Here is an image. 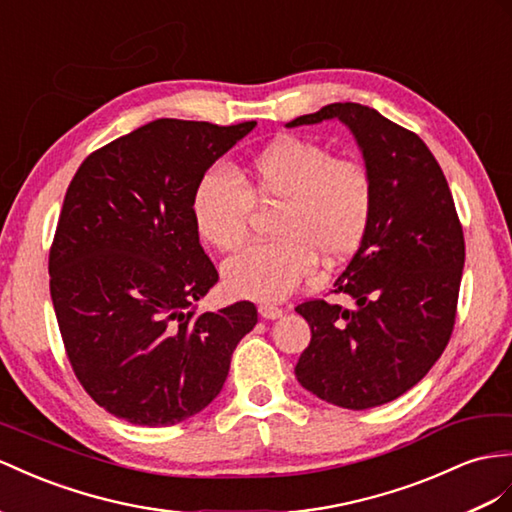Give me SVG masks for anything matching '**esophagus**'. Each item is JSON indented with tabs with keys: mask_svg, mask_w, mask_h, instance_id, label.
<instances>
[{
	"mask_svg": "<svg viewBox=\"0 0 512 512\" xmlns=\"http://www.w3.org/2000/svg\"><path fill=\"white\" fill-rule=\"evenodd\" d=\"M259 316L264 320H277L283 316V309L274 305H259Z\"/></svg>",
	"mask_w": 512,
	"mask_h": 512,
	"instance_id": "obj_1",
	"label": "esophagus"
}]
</instances>
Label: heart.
Masks as SVG:
<instances>
[{
	"instance_id": "heart-1",
	"label": "heart",
	"mask_w": 512,
	"mask_h": 512,
	"mask_svg": "<svg viewBox=\"0 0 512 512\" xmlns=\"http://www.w3.org/2000/svg\"><path fill=\"white\" fill-rule=\"evenodd\" d=\"M277 207L270 231L277 240L246 248L227 261L225 285L233 296L277 303L313 270L352 255L370 227L374 188L368 168L333 157L320 142L283 136L255 151L240 181L209 170L192 196L201 238L218 251H235L248 238L253 207Z\"/></svg>"
}]
</instances>
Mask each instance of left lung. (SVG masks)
Segmentation results:
<instances>
[{
  "mask_svg": "<svg viewBox=\"0 0 512 512\" xmlns=\"http://www.w3.org/2000/svg\"><path fill=\"white\" fill-rule=\"evenodd\" d=\"M331 119L357 138L374 205L368 233L333 290L355 300V309L326 300L296 307L311 342L294 372L318 398L363 411L415 387L448 346L465 238L448 181L422 138L350 101L287 127Z\"/></svg>",
  "mask_w": 512,
  "mask_h": 512,
  "instance_id": "obj_1",
  "label": "left lung"
}]
</instances>
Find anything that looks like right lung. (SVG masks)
I'll list each match as a JSON object with an SVG mask.
<instances>
[{
	"label": "right lung",
	"mask_w": 512,
	"mask_h": 512,
	"mask_svg": "<svg viewBox=\"0 0 512 512\" xmlns=\"http://www.w3.org/2000/svg\"><path fill=\"white\" fill-rule=\"evenodd\" d=\"M255 125L157 119L90 153L69 183L49 292L77 381L129 424L203 411L257 324L248 300L196 313L218 272L192 216L205 170Z\"/></svg>",
	"instance_id": "obj_1"
}]
</instances>
